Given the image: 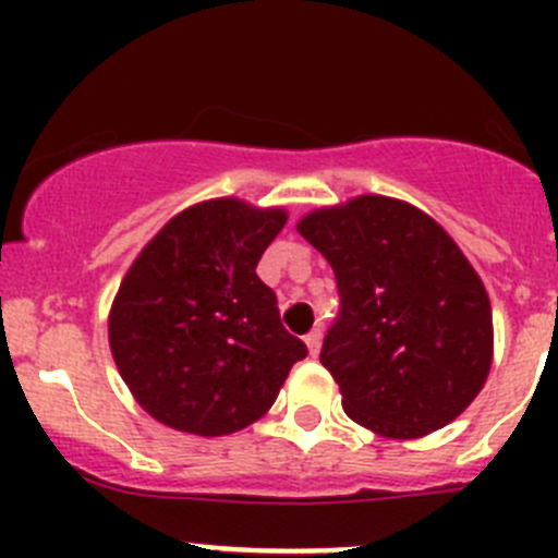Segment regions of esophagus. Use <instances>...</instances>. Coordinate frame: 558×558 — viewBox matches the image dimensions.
<instances>
[{
	"mask_svg": "<svg viewBox=\"0 0 558 558\" xmlns=\"http://www.w3.org/2000/svg\"><path fill=\"white\" fill-rule=\"evenodd\" d=\"M305 342H307V351H311V356H318L320 353V329H313L311 335L305 337Z\"/></svg>",
	"mask_w": 558,
	"mask_h": 558,
	"instance_id": "1",
	"label": "esophagus"
}]
</instances>
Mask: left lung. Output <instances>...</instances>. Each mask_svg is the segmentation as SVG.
Returning a JSON list of instances; mask_svg holds the SVG:
<instances>
[{"label": "left lung", "instance_id": "1", "mask_svg": "<svg viewBox=\"0 0 558 558\" xmlns=\"http://www.w3.org/2000/svg\"><path fill=\"white\" fill-rule=\"evenodd\" d=\"M296 229L335 269L340 313L320 364L342 410L404 440L451 424L492 367V305L464 253L388 196L315 210Z\"/></svg>", "mask_w": 558, "mask_h": 558}]
</instances>
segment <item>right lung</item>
Listing matches in <instances>:
<instances>
[{"label": "right lung", "instance_id": "right-lung-1", "mask_svg": "<svg viewBox=\"0 0 558 558\" xmlns=\"http://www.w3.org/2000/svg\"><path fill=\"white\" fill-rule=\"evenodd\" d=\"M283 210L213 199L174 216L140 253L110 311V348L137 402L202 437L262 418L307 345L280 324L256 264Z\"/></svg>", "mask_w": 558, "mask_h": 558}]
</instances>
